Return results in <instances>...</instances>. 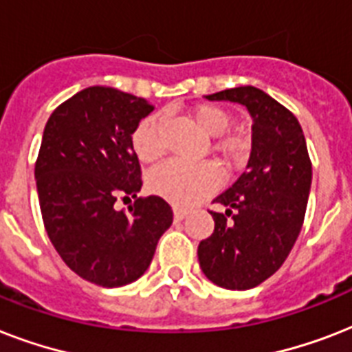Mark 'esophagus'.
<instances>
[{
    "instance_id": "esophagus-1",
    "label": "esophagus",
    "mask_w": 352,
    "mask_h": 352,
    "mask_svg": "<svg viewBox=\"0 0 352 352\" xmlns=\"http://www.w3.org/2000/svg\"><path fill=\"white\" fill-rule=\"evenodd\" d=\"M186 210L184 208H173V217H175V221H182L184 217H186Z\"/></svg>"
}]
</instances>
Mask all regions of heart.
<instances>
[{"label":"heart","instance_id":"1","mask_svg":"<svg viewBox=\"0 0 352 352\" xmlns=\"http://www.w3.org/2000/svg\"><path fill=\"white\" fill-rule=\"evenodd\" d=\"M192 117L201 129L215 138V149L232 164H239L246 157L248 142L243 135L225 133L230 129L232 115L225 107L215 104H201L192 111ZM162 117L149 115L138 122L131 135L135 153L142 162H155L164 155V137H162ZM223 181L221 168L212 160L203 162H184L168 160L166 164L149 173L148 188L155 195L177 204L192 206L203 201L219 188Z\"/></svg>","mask_w":352,"mask_h":352}]
</instances>
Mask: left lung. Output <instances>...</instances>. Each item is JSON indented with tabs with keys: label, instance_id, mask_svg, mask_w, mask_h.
<instances>
[{
	"label": "left lung",
	"instance_id": "8db88e82",
	"mask_svg": "<svg viewBox=\"0 0 352 352\" xmlns=\"http://www.w3.org/2000/svg\"><path fill=\"white\" fill-rule=\"evenodd\" d=\"M237 102L252 117L246 171L214 203V234L199 243V265L217 287L248 290L268 279L292 250L305 219L312 164L298 118L265 91L243 85L206 96Z\"/></svg>",
	"mask_w": 352,
	"mask_h": 352
}]
</instances>
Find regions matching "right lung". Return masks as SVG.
<instances>
[{"label":"right lung","instance_id":"1","mask_svg":"<svg viewBox=\"0 0 352 352\" xmlns=\"http://www.w3.org/2000/svg\"><path fill=\"white\" fill-rule=\"evenodd\" d=\"M153 111L113 87L80 91L52 111L34 177L47 235L73 272L100 287L133 283L173 223L162 197H138L140 164L131 135ZM117 198H133L127 212Z\"/></svg>","mask_w":352,"mask_h":352}]
</instances>
